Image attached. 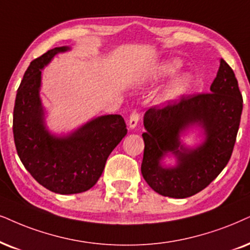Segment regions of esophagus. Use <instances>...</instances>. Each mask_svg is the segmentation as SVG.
I'll list each match as a JSON object with an SVG mask.
<instances>
[{
  "label": "esophagus",
  "instance_id": "1",
  "mask_svg": "<svg viewBox=\"0 0 250 250\" xmlns=\"http://www.w3.org/2000/svg\"><path fill=\"white\" fill-rule=\"evenodd\" d=\"M138 120H140V114H138L137 110H134V112H131L130 118H129V128L135 129L136 127H137Z\"/></svg>",
  "mask_w": 250,
  "mask_h": 250
}]
</instances>
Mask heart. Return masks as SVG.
<instances>
[{
	"instance_id": "1",
	"label": "heart",
	"mask_w": 250,
	"mask_h": 250,
	"mask_svg": "<svg viewBox=\"0 0 250 250\" xmlns=\"http://www.w3.org/2000/svg\"><path fill=\"white\" fill-rule=\"evenodd\" d=\"M182 68L181 60L178 58L165 59L163 61L158 62L157 64L152 65L145 70L141 75L140 80L143 83L146 84H154L159 83L167 80V78L174 76L180 69ZM192 76L188 72L181 74L173 78L166 87L164 88L163 92L159 96V104L162 105H172V104L178 103L183 96L188 93L192 86Z\"/></svg>"
}]
</instances>
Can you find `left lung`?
<instances>
[{
	"label": "left lung",
	"mask_w": 250,
	"mask_h": 250,
	"mask_svg": "<svg viewBox=\"0 0 250 250\" xmlns=\"http://www.w3.org/2000/svg\"><path fill=\"white\" fill-rule=\"evenodd\" d=\"M242 96L234 72L220 59L210 93L183 97L163 109L150 108L144 115V156L142 175L154 191L186 198L210 185L232 156L240 119ZM198 127L205 140L197 147L185 146L181 137ZM170 155L176 165L166 167Z\"/></svg>",
	"instance_id": "1"
}]
</instances>
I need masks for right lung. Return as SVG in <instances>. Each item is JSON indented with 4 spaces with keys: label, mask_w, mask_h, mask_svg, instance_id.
<instances>
[{
    "label": "right lung",
    "mask_w": 250,
    "mask_h": 250,
    "mask_svg": "<svg viewBox=\"0 0 250 250\" xmlns=\"http://www.w3.org/2000/svg\"><path fill=\"white\" fill-rule=\"evenodd\" d=\"M70 49L55 47L31 62L18 87L12 125L16 148L25 168L41 186L61 195L92 188L107 158L128 131L119 114L98 116L63 135L47 128L40 98L42 69L56 54Z\"/></svg>",
    "instance_id": "obj_1"
}]
</instances>
